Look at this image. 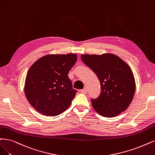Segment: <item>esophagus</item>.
<instances>
[{
  "mask_svg": "<svg viewBox=\"0 0 155 155\" xmlns=\"http://www.w3.org/2000/svg\"><path fill=\"white\" fill-rule=\"evenodd\" d=\"M81 92L83 94H86L87 93V88H84V89L81 90Z\"/></svg>",
  "mask_w": 155,
  "mask_h": 155,
  "instance_id": "obj_1",
  "label": "esophagus"
}]
</instances>
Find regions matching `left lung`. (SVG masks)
Wrapping results in <instances>:
<instances>
[{
    "instance_id": "obj_1",
    "label": "left lung",
    "mask_w": 155,
    "mask_h": 155,
    "mask_svg": "<svg viewBox=\"0 0 155 155\" xmlns=\"http://www.w3.org/2000/svg\"><path fill=\"white\" fill-rule=\"evenodd\" d=\"M81 59L100 82V96L91 99L94 109L106 117H115L127 110L135 91L134 74L127 63L110 54H84Z\"/></svg>"
}]
</instances>
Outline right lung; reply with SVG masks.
<instances>
[{"mask_svg":"<svg viewBox=\"0 0 155 155\" xmlns=\"http://www.w3.org/2000/svg\"><path fill=\"white\" fill-rule=\"evenodd\" d=\"M74 54L47 55L31 66L25 82L29 104L43 115L56 116L71 104L77 91L73 89L68 74L75 64Z\"/></svg>","mask_w":155,"mask_h":155,"instance_id":"1","label":"right lung"}]
</instances>
